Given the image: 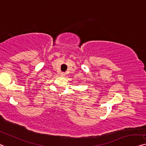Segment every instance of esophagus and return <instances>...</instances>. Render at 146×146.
Returning <instances> with one entry per match:
<instances>
[{
  "label": "esophagus",
  "mask_w": 146,
  "mask_h": 146,
  "mask_svg": "<svg viewBox=\"0 0 146 146\" xmlns=\"http://www.w3.org/2000/svg\"><path fill=\"white\" fill-rule=\"evenodd\" d=\"M60 75L61 76H65V75H66V73H65L64 72H62V73H60Z\"/></svg>",
  "instance_id": "obj_1"
}]
</instances>
